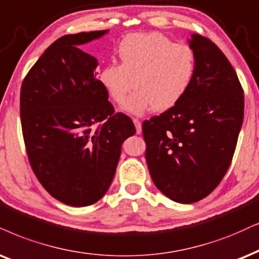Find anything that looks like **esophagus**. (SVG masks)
I'll use <instances>...</instances> for the list:
<instances>
[{
  "instance_id": "esophagus-1",
  "label": "esophagus",
  "mask_w": 259,
  "mask_h": 259,
  "mask_svg": "<svg viewBox=\"0 0 259 259\" xmlns=\"http://www.w3.org/2000/svg\"><path fill=\"white\" fill-rule=\"evenodd\" d=\"M133 122L135 124V127H136V134H140L142 133V125H141V122L139 118H133Z\"/></svg>"
}]
</instances>
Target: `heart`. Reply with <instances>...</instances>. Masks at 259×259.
Returning a JSON list of instances; mask_svg holds the SVG:
<instances>
[{"instance_id":"heart-1","label":"heart","mask_w":259,"mask_h":259,"mask_svg":"<svg viewBox=\"0 0 259 259\" xmlns=\"http://www.w3.org/2000/svg\"><path fill=\"white\" fill-rule=\"evenodd\" d=\"M120 63L109 62L99 71V80L114 103L124 110L143 114L155 109H172L188 93L196 74V55L186 44H176L158 32L130 33L117 45Z\"/></svg>"}]
</instances>
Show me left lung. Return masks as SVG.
<instances>
[{
  "label": "left lung",
  "instance_id": "8db88e82",
  "mask_svg": "<svg viewBox=\"0 0 259 259\" xmlns=\"http://www.w3.org/2000/svg\"><path fill=\"white\" fill-rule=\"evenodd\" d=\"M196 74L184 98L142 124L146 161L154 184L178 203L207 197L220 184L244 119V91L224 52L192 34Z\"/></svg>",
  "mask_w": 259,
  "mask_h": 259
}]
</instances>
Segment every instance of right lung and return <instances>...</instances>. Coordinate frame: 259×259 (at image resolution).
I'll return each instance as SVG.
<instances>
[{
	"instance_id": "add662e5",
	"label": "right lung",
	"mask_w": 259,
	"mask_h": 259,
	"mask_svg": "<svg viewBox=\"0 0 259 259\" xmlns=\"http://www.w3.org/2000/svg\"><path fill=\"white\" fill-rule=\"evenodd\" d=\"M105 31L63 35L22 81L20 117L28 161L52 197L73 207L99 201L114 177L130 117L116 113L96 76L98 62L77 47Z\"/></svg>"
}]
</instances>
